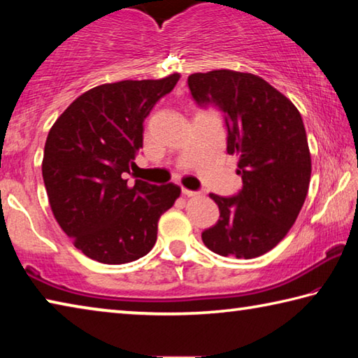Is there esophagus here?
Listing matches in <instances>:
<instances>
[{"label": "esophagus", "instance_id": "obj_1", "mask_svg": "<svg viewBox=\"0 0 358 358\" xmlns=\"http://www.w3.org/2000/svg\"><path fill=\"white\" fill-rule=\"evenodd\" d=\"M185 194V196H187V197H199L201 196V192L199 191H191V189H186V187H183V191H181Z\"/></svg>", "mask_w": 358, "mask_h": 358}]
</instances>
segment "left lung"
Instances as JSON below:
<instances>
[{
	"instance_id": "1",
	"label": "left lung",
	"mask_w": 358,
	"mask_h": 358,
	"mask_svg": "<svg viewBox=\"0 0 358 358\" xmlns=\"http://www.w3.org/2000/svg\"><path fill=\"white\" fill-rule=\"evenodd\" d=\"M199 104H216L227 126V153L238 156L243 187L232 197L210 194L220 221L202 234L220 256L252 259L280 243L305 203L311 155L301 115L262 77L217 69L187 77Z\"/></svg>"
}]
</instances>
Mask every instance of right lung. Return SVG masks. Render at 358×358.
<instances>
[{
  "label": "right lung",
  "instance_id": "add662e5",
  "mask_svg": "<svg viewBox=\"0 0 358 358\" xmlns=\"http://www.w3.org/2000/svg\"><path fill=\"white\" fill-rule=\"evenodd\" d=\"M180 74L94 87L72 102L48 131L42 177L63 232L85 256L128 264L151 251L157 221L180 197V186L128 185L143 145V120Z\"/></svg>",
  "mask_w": 358,
  "mask_h": 358
}]
</instances>
